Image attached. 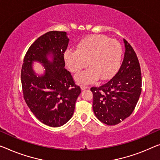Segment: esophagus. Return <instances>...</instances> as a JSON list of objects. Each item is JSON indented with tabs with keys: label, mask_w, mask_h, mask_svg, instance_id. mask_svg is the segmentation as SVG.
I'll use <instances>...</instances> for the list:
<instances>
[{
	"label": "esophagus",
	"mask_w": 160,
	"mask_h": 160,
	"mask_svg": "<svg viewBox=\"0 0 160 160\" xmlns=\"http://www.w3.org/2000/svg\"><path fill=\"white\" fill-rule=\"evenodd\" d=\"M80 88H81V89H82V90H85V89H87V88H88V86L86 85L82 84L80 85Z\"/></svg>",
	"instance_id": "esophagus-1"
}]
</instances>
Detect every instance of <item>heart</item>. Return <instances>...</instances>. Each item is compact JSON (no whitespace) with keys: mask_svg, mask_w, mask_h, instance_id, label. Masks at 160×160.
Masks as SVG:
<instances>
[{"mask_svg":"<svg viewBox=\"0 0 160 160\" xmlns=\"http://www.w3.org/2000/svg\"><path fill=\"white\" fill-rule=\"evenodd\" d=\"M64 58L74 73L80 72L88 61L90 68L76 77L79 82H93L98 78L105 80L113 77L120 68L122 47L117 40L103 35H92L83 39L78 49L67 50Z\"/></svg>","mask_w":160,"mask_h":160,"instance_id":"b5f03b06","label":"heart"}]
</instances>
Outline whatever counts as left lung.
Instances as JSON below:
<instances>
[{
  "instance_id": "obj_1",
  "label": "left lung",
  "mask_w": 160,
  "mask_h": 160,
  "mask_svg": "<svg viewBox=\"0 0 160 160\" xmlns=\"http://www.w3.org/2000/svg\"><path fill=\"white\" fill-rule=\"evenodd\" d=\"M124 58L117 73L100 87H92V109L101 122L116 125L134 110L142 92V73L134 50L126 39Z\"/></svg>"
}]
</instances>
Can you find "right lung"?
Returning <instances> with one entry per match:
<instances>
[{
	"label": "right lung",
	"instance_id": "add662e5",
	"mask_svg": "<svg viewBox=\"0 0 160 160\" xmlns=\"http://www.w3.org/2000/svg\"><path fill=\"white\" fill-rule=\"evenodd\" d=\"M69 39L65 32H47L31 45L25 54L21 80L23 98L42 123L52 127L62 126L70 120L81 92L71 73L64 68ZM52 53V63L47 55ZM33 61L44 64V76L37 77L31 69Z\"/></svg>",
	"mask_w": 160,
	"mask_h": 160
}]
</instances>
